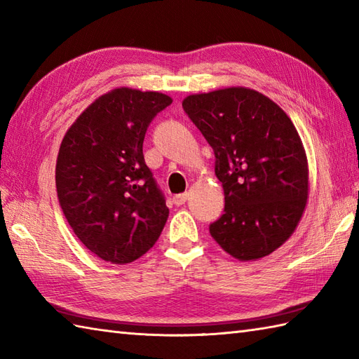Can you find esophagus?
Wrapping results in <instances>:
<instances>
[{"label": "esophagus", "mask_w": 359, "mask_h": 359, "mask_svg": "<svg viewBox=\"0 0 359 359\" xmlns=\"http://www.w3.org/2000/svg\"><path fill=\"white\" fill-rule=\"evenodd\" d=\"M187 199H188V193H184V194H177V196H174L172 197V202L177 205V207H180V205H184L185 202H187Z\"/></svg>", "instance_id": "1"}]
</instances>
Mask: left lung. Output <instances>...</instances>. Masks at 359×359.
Listing matches in <instances>:
<instances>
[{
    "label": "left lung",
    "mask_w": 359,
    "mask_h": 359,
    "mask_svg": "<svg viewBox=\"0 0 359 359\" xmlns=\"http://www.w3.org/2000/svg\"><path fill=\"white\" fill-rule=\"evenodd\" d=\"M182 106L215 151L224 187L212 239L239 261L269 256L293 234L309 196L306 151L292 120L247 88L188 95Z\"/></svg>",
    "instance_id": "left-lung-1"
}]
</instances>
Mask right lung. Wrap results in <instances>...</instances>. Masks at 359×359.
Returning a JSON list of instances; mask_svg holds the SVG:
<instances>
[{
	"label": "right lung",
	"instance_id": "right-lung-1",
	"mask_svg": "<svg viewBox=\"0 0 359 359\" xmlns=\"http://www.w3.org/2000/svg\"><path fill=\"white\" fill-rule=\"evenodd\" d=\"M171 103L160 93L114 89L81 112L60 147V207L83 245L106 262L139 259L166 224L170 210L144 163L143 140Z\"/></svg>",
	"mask_w": 359,
	"mask_h": 359
}]
</instances>
